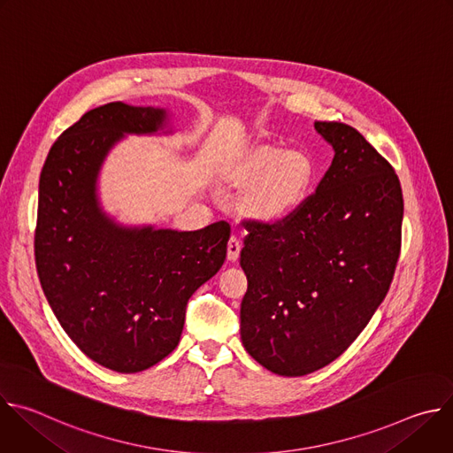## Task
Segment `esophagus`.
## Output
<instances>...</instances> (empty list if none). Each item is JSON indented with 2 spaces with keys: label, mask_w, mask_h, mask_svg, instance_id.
I'll use <instances>...</instances> for the list:
<instances>
[{
  "label": "esophagus",
  "mask_w": 453,
  "mask_h": 453,
  "mask_svg": "<svg viewBox=\"0 0 453 453\" xmlns=\"http://www.w3.org/2000/svg\"><path fill=\"white\" fill-rule=\"evenodd\" d=\"M240 250H242V243H240V238L233 234V236L229 238V242H227V260H229V262H234V260H238Z\"/></svg>",
  "instance_id": "obj_1"
}]
</instances>
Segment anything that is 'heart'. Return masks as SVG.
Returning a JSON list of instances; mask_svg holds the SVG:
<instances>
[{"label":"heart","mask_w":453,"mask_h":453,"mask_svg":"<svg viewBox=\"0 0 453 453\" xmlns=\"http://www.w3.org/2000/svg\"><path fill=\"white\" fill-rule=\"evenodd\" d=\"M313 179L310 157L299 150L281 152L276 147H254L227 173L234 188H248L243 199L247 213L262 222H280L304 201Z\"/></svg>","instance_id":"obj_1"}]
</instances>
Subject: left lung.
I'll return each instance as SVG.
<instances>
[{
    "label": "left lung",
    "mask_w": 453,
    "mask_h": 453,
    "mask_svg": "<svg viewBox=\"0 0 453 453\" xmlns=\"http://www.w3.org/2000/svg\"><path fill=\"white\" fill-rule=\"evenodd\" d=\"M335 156L301 206L280 222L245 220L240 265L247 353L281 376L341 357L389 292L402 250L400 179L341 121H315Z\"/></svg>",
    "instance_id": "1"
}]
</instances>
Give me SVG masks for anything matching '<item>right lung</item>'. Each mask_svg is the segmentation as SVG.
<instances>
[{
  "label": "right lung",
  "mask_w": 453,
  "mask_h": 453,
  "mask_svg": "<svg viewBox=\"0 0 453 453\" xmlns=\"http://www.w3.org/2000/svg\"><path fill=\"white\" fill-rule=\"evenodd\" d=\"M165 111L111 102L51 145L39 179L35 267L62 330L96 364L140 372L179 344L191 294L219 273L231 226L123 229L98 210L95 182L123 133H156Z\"/></svg>",
  "instance_id": "1"
}]
</instances>
